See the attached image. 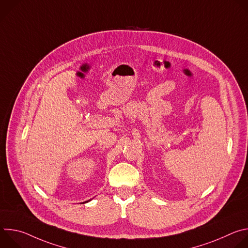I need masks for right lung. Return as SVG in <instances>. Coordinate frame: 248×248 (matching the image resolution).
<instances>
[{
  "label": "right lung",
  "instance_id": "obj_1",
  "mask_svg": "<svg viewBox=\"0 0 248 248\" xmlns=\"http://www.w3.org/2000/svg\"><path fill=\"white\" fill-rule=\"evenodd\" d=\"M85 202H87V201H85Z\"/></svg>",
  "mask_w": 248,
  "mask_h": 248
}]
</instances>
